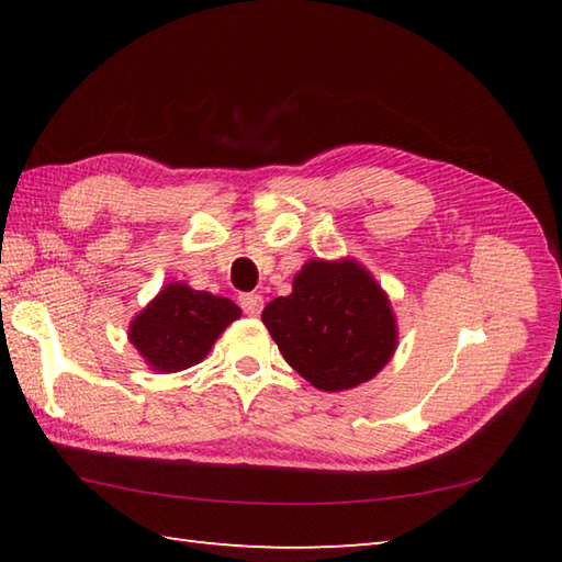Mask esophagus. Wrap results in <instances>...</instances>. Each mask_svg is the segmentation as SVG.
<instances>
[{
  "mask_svg": "<svg viewBox=\"0 0 562 562\" xmlns=\"http://www.w3.org/2000/svg\"><path fill=\"white\" fill-rule=\"evenodd\" d=\"M239 305H243V311L249 317H257L261 313V307H265V297L259 293H243L239 295Z\"/></svg>",
  "mask_w": 562,
  "mask_h": 562,
  "instance_id": "esophagus-1",
  "label": "esophagus"
}]
</instances>
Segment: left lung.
I'll return each instance as SVG.
<instances>
[{
	"instance_id": "8db88e82",
	"label": "left lung",
	"mask_w": 562,
	"mask_h": 562,
	"mask_svg": "<svg viewBox=\"0 0 562 562\" xmlns=\"http://www.w3.org/2000/svg\"><path fill=\"white\" fill-rule=\"evenodd\" d=\"M261 323L307 383L339 393L371 381L397 349L391 297L357 259H307L293 291L271 301Z\"/></svg>"
}]
</instances>
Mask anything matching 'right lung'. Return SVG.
<instances>
[{"mask_svg": "<svg viewBox=\"0 0 562 562\" xmlns=\"http://www.w3.org/2000/svg\"><path fill=\"white\" fill-rule=\"evenodd\" d=\"M239 315L231 297L171 281L131 319L128 339L150 371L177 373L209 357L215 339Z\"/></svg>", "mask_w": 562, "mask_h": 562, "instance_id": "1", "label": "right lung"}]
</instances>
